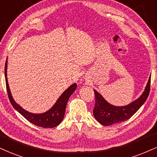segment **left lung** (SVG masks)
<instances>
[{
    "label": "left lung",
    "mask_w": 157,
    "mask_h": 157,
    "mask_svg": "<svg viewBox=\"0 0 157 157\" xmlns=\"http://www.w3.org/2000/svg\"><path fill=\"white\" fill-rule=\"evenodd\" d=\"M151 77L142 95L129 105L122 107H117L111 105L103 99L101 94L94 90L95 98V105L93 109L94 117L101 124L105 126L112 125L129 119L146 102L149 95Z\"/></svg>",
    "instance_id": "obj_1"
}]
</instances>
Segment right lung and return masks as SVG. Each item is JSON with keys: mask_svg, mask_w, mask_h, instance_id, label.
Segmentation results:
<instances>
[{"mask_svg": "<svg viewBox=\"0 0 157 157\" xmlns=\"http://www.w3.org/2000/svg\"><path fill=\"white\" fill-rule=\"evenodd\" d=\"M6 68H7V60L6 61L5 64V78H6V90L8 96H9V101L13 107L19 112V113L22 114L25 119L28 121L33 124L38 126V127H44V128H52V127H57L59 123L63 121L64 115H65V108H66L67 102L71 94L73 93L75 89H76L77 84H73L71 85L68 89H67L61 96L59 97V99L55 104V105L52 107L49 111L44 113L40 114H34L29 113L23 109L19 106L18 104L15 102L14 100L11 96L10 90H9V84L7 82V75H6Z\"/></svg>", "mask_w": 157, "mask_h": 157, "instance_id": "right-lung-1", "label": "right lung"}]
</instances>
